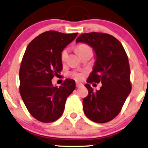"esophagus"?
<instances>
[{"instance_id":"esophagus-1","label":"esophagus","mask_w":148,"mask_h":148,"mask_svg":"<svg viewBox=\"0 0 148 148\" xmlns=\"http://www.w3.org/2000/svg\"><path fill=\"white\" fill-rule=\"evenodd\" d=\"M83 86L82 83L79 82H76V87L79 88V87H81V86Z\"/></svg>"}]
</instances>
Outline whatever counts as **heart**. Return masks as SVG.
I'll return each instance as SVG.
<instances>
[{
  "instance_id": "b5f03b06",
  "label": "heart",
  "mask_w": 148,
  "mask_h": 148,
  "mask_svg": "<svg viewBox=\"0 0 148 148\" xmlns=\"http://www.w3.org/2000/svg\"><path fill=\"white\" fill-rule=\"evenodd\" d=\"M77 51L80 56H82V55H84L85 53H93L91 48L86 44L78 45L77 47ZM68 55H69V51H68V49L65 48V49H64L62 51V53H61V61H62V62H65L68 58ZM71 74V75H72L74 78H75L76 79H82L84 77L85 72L84 71H81V72H72Z\"/></svg>"
}]
</instances>
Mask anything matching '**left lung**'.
<instances>
[{
	"instance_id": "obj_1",
	"label": "left lung",
	"mask_w": 148,
	"mask_h": 148,
	"mask_svg": "<svg viewBox=\"0 0 148 148\" xmlns=\"http://www.w3.org/2000/svg\"><path fill=\"white\" fill-rule=\"evenodd\" d=\"M76 42L91 46L96 54V61L85 84L88 94L83 99L86 117L98 123L111 121L119 115L132 91L129 60L123 45L116 38L102 32L84 33ZM101 82L100 90L94 92L90 86Z\"/></svg>"
}]
</instances>
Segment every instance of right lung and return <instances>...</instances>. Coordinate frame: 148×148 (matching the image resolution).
I'll return each instance as SVG.
<instances>
[{"instance_id": "1", "label": "right lung", "mask_w": 148, "mask_h": 148, "mask_svg": "<svg viewBox=\"0 0 148 148\" xmlns=\"http://www.w3.org/2000/svg\"><path fill=\"white\" fill-rule=\"evenodd\" d=\"M77 34L46 31L26 48L19 70V92L29 114L40 122L51 123L60 118L66 98L75 88L73 79H66L59 88L51 79L62 71L61 53Z\"/></svg>"}]
</instances>
